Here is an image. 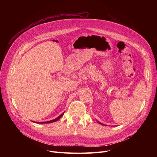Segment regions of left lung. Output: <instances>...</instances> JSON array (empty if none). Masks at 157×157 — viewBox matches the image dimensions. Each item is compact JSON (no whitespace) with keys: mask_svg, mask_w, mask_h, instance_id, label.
<instances>
[{"mask_svg":"<svg viewBox=\"0 0 157 157\" xmlns=\"http://www.w3.org/2000/svg\"><path fill=\"white\" fill-rule=\"evenodd\" d=\"M98 123H100V124H102V123H100L99 121H98Z\"/></svg>","mask_w":157,"mask_h":157,"instance_id":"8db88e82","label":"left lung"}]
</instances>
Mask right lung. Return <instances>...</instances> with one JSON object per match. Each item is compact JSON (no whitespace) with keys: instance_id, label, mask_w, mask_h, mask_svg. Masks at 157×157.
Listing matches in <instances>:
<instances>
[{"instance_id":"right-lung-1","label":"right lung","mask_w":157,"mask_h":157,"mask_svg":"<svg viewBox=\"0 0 157 157\" xmlns=\"http://www.w3.org/2000/svg\"><path fill=\"white\" fill-rule=\"evenodd\" d=\"M63 113H63L62 114H60L59 117H58L56 118H55V119H54V120H51V121H43V122H35V123H41V124H44V123H52V122H55V121H58L59 120L62 116H63Z\"/></svg>"}]
</instances>
